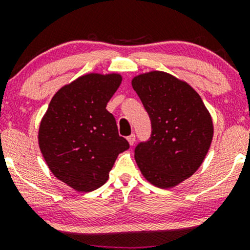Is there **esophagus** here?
Returning a JSON list of instances; mask_svg holds the SVG:
<instances>
[{"mask_svg": "<svg viewBox=\"0 0 250 250\" xmlns=\"http://www.w3.org/2000/svg\"><path fill=\"white\" fill-rule=\"evenodd\" d=\"M128 142H129V145H130V146H133L134 145V143H135V135L134 134H131L130 135V136H128Z\"/></svg>", "mask_w": 250, "mask_h": 250, "instance_id": "obj_1", "label": "esophagus"}]
</instances>
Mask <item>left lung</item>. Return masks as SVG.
<instances>
[{"label": "left lung", "mask_w": 250, "mask_h": 250, "mask_svg": "<svg viewBox=\"0 0 250 250\" xmlns=\"http://www.w3.org/2000/svg\"><path fill=\"white\" fill-rule=\"evenodd\" d=\"M151 121V136L135 148L145 179L159 188H173L202 165L214 135L210 113L195 89L165 71L131 80Z\"/></svg>", "instance_id": "obj_1"}]
</instances>
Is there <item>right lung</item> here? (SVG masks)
<instances>
[{
    "mask_svg": "<svg viewBox=\"0 0 250 250\" xmlns=\"http://www.w3.org/2000/svg\"><path fill=\"white\" fill-rule=\"evenodd\" d=\"M122 82L117 73H90L53 96L39 129V146L50 171L77 191L107 182L120 153L129 148L105 109Z\"/></svg>",
    "mask_w": 250,
    "mask_h": 250,
    "instance_id": "1",
    "label": "right lung"
}]
</instances>
